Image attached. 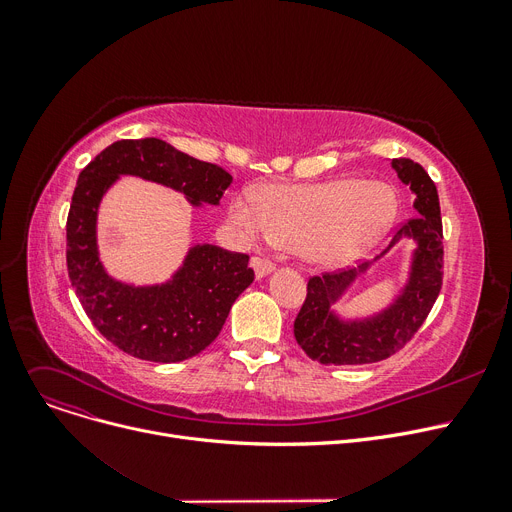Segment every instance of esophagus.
<instances>
[{
	"label": "esophagus",
	"instance_id": "1",
	"mask_svg": "<svg viewBox=\"0 0 512 512\" xmlns=\"http://www.w3.org/2000/svg\"><path fill=\"white\" fill-rule=\"evenodd\" d=\"M251 265L257 278H265L267 274H272L276 270V263L270 257H253Z\"/></svg>",
	"mask_w": 512,
	"mask_h": 512
}]
</instances>
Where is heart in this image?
I'll list each match as a JSON object with an SVG mask.
<instances>
[{"label":"heart","mask_w":512,"mask_h":512,"mask_svg":"<svg viewBox=\"0 0 512 512\" xmlns=\"http://www.w3.org/2000/svg\"><path fill=\"white\" fill-rule=\"evenodd\" d=\"M396 211L384 184L334 180L313 186H274L257 199L240 193L230 222L247 240L274 238L301 245L317 261H346L382 234Z\"/></svg>","instance_id":"b5f03b06"}]
</instances>
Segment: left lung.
Instances as JSON below:
<instances>
[{
    "label": "left lung",
    "instance_id": "left-lung-1",
    "mask_svg": "<svg viewBox=\"0 0 512 512\" xmlns=\"http://www.w3.org/2000/svg\"><path fill=\"white\" fill-rule=\"evenodd\" d=\"M392 168L398 178L417 195V215L402 222L390 247L400 236L417 240L411 282L402 297L384 315L361 324H340L330 313V303L361 274L365 265L348 272H324L307 282V297L294 319V338L309 359L324 365H365L392 355L417 334L432 311L444 276V245L438 188L429 174L413 159L396 157ZM388 247V249H390Z\"/></svg>",
    "mask_w": 512,
    "mask_h": 512
}]
</instances>
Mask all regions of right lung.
Masks as SVG:
<instances>
[{"label":"right lung","mask_w":512,"mask_h":512,"mask_svg":"<svg viewBox=\"0 0 512 512\" xmlns=\"http://www.w3.org/2000/svg\"><path fill=\"white\" fill-rule=\"evenodd\" d=\"M120 174L141 176L218 205L232 176L159 139H124L78 174L66 222V265L76 297L103 338L126 355L155 363L191 359L218 338L238 294L253 280L247 253L199 245L172 282L132 288L114 282L97 257L95 222L103 193Z\"/></svg>","instance_id":"1"}]
</instances>
